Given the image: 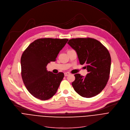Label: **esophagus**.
<instances>
[{
	"label": "esophagus",
	"instance_id": "esophagus-1",
	"mask_svg": "<svg viewBox=\"0 0 130 130\" xmlns=\"http://www.w3.org/2000/svg\"><path fill=\"white\" fill-rule=\"evenodd\" d=\"M69 74H70V73H69V72H65V73H64V75H65V76H68V75H69Z\"/></svg>",
	"mask_w": 130,
	"mask_h": 130
}]
</instances>
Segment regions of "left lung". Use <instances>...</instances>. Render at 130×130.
<instances>
[{
    "label": "left lung",
    "instance_id": "left-lung-1",
    "mask_svg": "<svg viewBox=\"0 0 130 130\" xmlns=\"http://www.w3.org/2000/svg\"><path fill=\"white\" fill-rule=\"evenodd\" d=\"M67 43L76 51L79 63L85 64L88 72L86 76L74 74L73 88L82 97L96 96L109 78L111 59L109 51L100 41L90 38L71 39Z\"/></svg>",
    "mask_w": 130,
    "mask_h": 130
}]
</instances>
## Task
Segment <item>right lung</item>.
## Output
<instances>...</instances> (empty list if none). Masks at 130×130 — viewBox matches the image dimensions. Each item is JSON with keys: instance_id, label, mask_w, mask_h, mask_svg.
<instances>
[{"instance_id": "1", "label": "right lung", "mask_w": 130, "mask_h": 130, "mask_svg": "<svg viewBox=\"0 0 130 130\" xmlns=\"http://www.w3.org/2000/svg\"><path fill=\"white\" fill-rule=\"evenodd\" d=\"M67 39L41 38L29 45L21 58V76L28 92L42 101L47 100L57 92L64 74L48 71L47 65L56 61Z\"/></svg>"}]
</instances>
